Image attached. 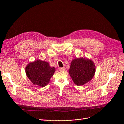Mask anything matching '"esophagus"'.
Listing matches in <instances>:
<instances>
[{"label": "esophagus", "instance_id": "obj_1", "mask_svg": "<svg viewBox=\"0 0 124 124\" xmlns=\"http://www.w3.org/2000/svg\"><path fill=\"white\" fill-rule=\"evenodd\" d=\"M66 70L65 67H62V68H59V70L60 71H64Z\"/></svg>", "mask_w": 124, "mask_h": 124}]
</instances>
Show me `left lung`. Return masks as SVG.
<instances>
[{
	"label": "left lung",
	"instance_id": "8db88e82",
	"mask_svg": "<svg viewBox=\"0 0 124 124\" xmlns=\"http://www.w3.org/2000/svg\"><path fill=\"white\" fill-rule=\"evenodd\" d=\"M95 71V66L92 61L81 58L71 62L69 73L74 83L81 86L92 79Z\"/></svg>",
	"mask_w": 124,
	"mask_h": 124
}]
</instances>
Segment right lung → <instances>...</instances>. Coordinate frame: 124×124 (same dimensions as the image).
I'll use <instances>...</instances> for the list:
<instances>
[{"mask_svg":"<svg viewBox=\"0 0 124 124\" xmlns=\"http://www.w3.org/2000/svg\"><path fill=\"white\" fill-rule=\"evenodd\" d=\"M25 70L27 77L33 84L44 87L48 83L55 69L46 62L37 60L29 63Z\"/></svg>","mask_w":124,"mask_h":124,"instance_id":"1","label":"right lung"}]
</instances>
